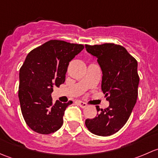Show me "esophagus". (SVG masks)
I'll list each match as a JSON object with an SVG mask.
<instances>
[{
  "label": "esophagus",
  "instance_id": "esophagus-1",
  "mask_svg": "<svg viewBox=\"0 0 158 158\" xmlns=\"http://www.w3.org/2000/svg\"><path fill=\"white\" fill-rule=\"evenodd\" d=\"M78 104L79 105V106H80L81 108H85L87 106H88L87 103L84 102H82V101H78Z\"/></svg>",
  "mask_w": 158,
  "mask_h": 158
}]
</instances>
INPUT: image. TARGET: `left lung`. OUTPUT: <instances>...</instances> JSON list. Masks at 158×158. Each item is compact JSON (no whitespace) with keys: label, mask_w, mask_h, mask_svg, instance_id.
<instances>
[{"label":"left lung","mask_w":158,"mask_h":158,"mask_svg":"<svg viewBox=\"0 0 158 158\" xmlns=\"http://www.w3.org/2000/svg\"><path fill=\"white\" fill-rule=\"evenodd\" d=\"M86 51L97 58L102 71V90L109 106L100 109L85 124L90 132L110 136L118 131L128 120L138 98L139 76L138 62L122 46L114 44L85 45Z\"/></svg>","instance_id":"obj_1"}]
</instances>
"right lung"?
<instances>
[{
	"label": "right lung",
	"instance_id": "add662e5",
	"mask_svg": "<svg viewBox=\"0 0 158 158\" xmlns=\"http://www.w3.org/2000/svg\"><path fill=\"white\" fill-rule=\"evenodd\" d=\"M84 46L52 40L33 49L20 69L18 97L23 117L35 132L49 135L63 124V115L73 103L52 102L53 87L64 83L69 63Z\"/></svg>",
	"mask_w": 158,
	"mask_h": 158
}]
</instances>
